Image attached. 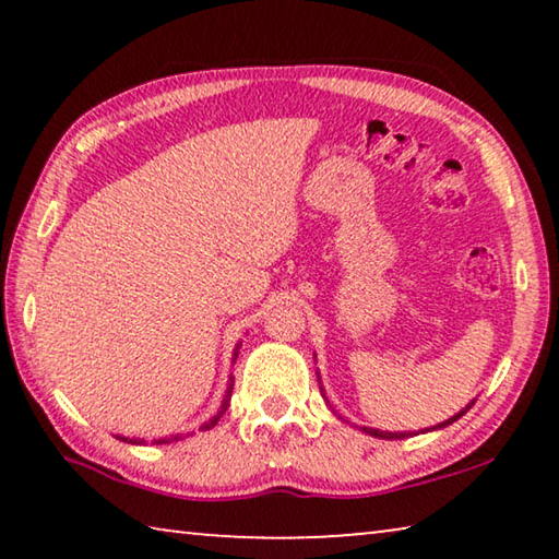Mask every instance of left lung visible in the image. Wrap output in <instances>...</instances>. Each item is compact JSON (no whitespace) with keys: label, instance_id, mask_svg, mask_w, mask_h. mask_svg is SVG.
Returning a JSON list of instances; mask_svg holds the SVG:
<instances>
[{"label":"left lung","instance_id":"1","mask_svg":"<svg viewBox=\"0 0 559 559\" xmlns=\"http://www.w3.org/2000/svg\"><path fill=\"white\" fill-rule=\"evenodd\" d=\"M318 380H320V377H318ZM463 414H466V409H463V412H459L456 416H451V419L449 421H443V424H439V427H433V429H441V427H447V424H453V421H456V419H461V416ZM367 433H370V437H377V439H406V437H412V433H392V431H380V429H365ZM424 433V431H421Z\"/></svg>","mask_w":559,"mask_h":559}]
</instances>
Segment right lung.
<instances>
[{
    "label": "right lung",
    "instance_id": "obj_1",
    "mask_svg": "<svg viewBox=\"0 0 559 559\" xmlns=\"http://www.w3.org/2000/svg\"><path fill=\"white\" fill-rule=\"evenodd\" d=\"M234 359H236V353H234ZM229 386H226V394H224V402H222V409L216 412L210 421L206 424H202V431H206V429H212V427H216V421L222 419L224 416V412H226V406H229V400H231V390H234V377H229ZM120 441H128V443H143V439H128V437H118ZM177 439H182V433H179V437H173V439H157L155 443H167V441H177Z\"/></svg>",
    "mask_w": 559,
    "mask_h": 559
}]
</instances>
